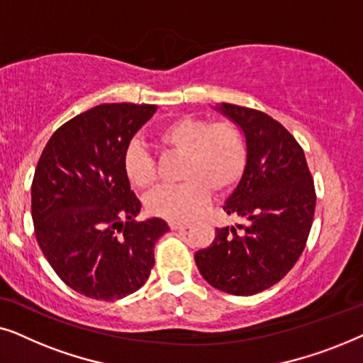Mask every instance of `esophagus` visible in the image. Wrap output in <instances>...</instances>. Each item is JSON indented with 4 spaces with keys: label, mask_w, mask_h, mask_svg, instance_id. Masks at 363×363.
<instances>
[{
    "label": "esophagus",
    "mask_w": 363,
    "mask_h": 363,
    "mask_svg": "<svg viewBox=\"0 0 363 363\" xmlns=\"http://www.w3.org/2000/svg\"><path fill=\"white\" fill-rule=\"evenodd\" d=\"M168 225H170L172 230H186L188 223H182V221H168Z\"/></svg>",
    "instance_id": "obj_1"
}]
</instances>
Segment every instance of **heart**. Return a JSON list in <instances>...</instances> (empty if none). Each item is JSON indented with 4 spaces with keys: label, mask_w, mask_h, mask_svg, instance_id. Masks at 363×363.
<instances>
[{
    "label": "heart",
    "mask_w": 363,
    "mask_h": 363,
    "mask_svg": "<svg viewBox=\"0 0 363 363\" xmlns=\"http://www.w3.org/2000/svg\"><path fill=\"white\" fill-rule=\"evenodd\" d=\"M163 147L183 155L178 186L160 188L147 198L152 215L170 221L195 218L208 200V191L221 193L240 180L246 165V143L230 122L210 123L183 116L167 122L157 133ZM125 173L132 185L150 188L155 183V163L140 143L127 148Z\"/></svg>",
    "instance_id": "heart-1"
}]
</instances>
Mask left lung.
<instances>
[{
    "instance_id": "left-lung-1",
    "label": "left lung",
    "mask_w": 363,
    "mask_h": 363,
    "mask_svg": "<svg viewBox=\"0 0 363 363\" xmlns=\"http://www.w3.org/2000/svg\"><path fill=\"white\" fill-rule=\"evenodd\" d=\"M213 108L245 137V170L223 205L245 223L216 228L195 262L216 289L252 296L279 282L304 251L315 210L314 180L304 150L274 118L235 104Z\"/></svg>"
}]
</instances>
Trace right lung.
<instances>
[{
	"label": "right lung",
	"instance_id": "add662e5",
	"mask_svg": "<svg viewBox=\"0 0 363 363\" xmlns=\"http://www.w3.org/2000/svg\"><path fill=\"white\" fill-rule=\"evenodd\" d=\"M157 108H89L59 127L39 158L31 186L34 231L49 264L79 294L116 301L140 289L155 262V242L170 230L160 218L133 220L142 203L123 165L133 135Z\"/></svg>",
	"mask_w": 363,
	"mask_h": 363
}]
</instances>
